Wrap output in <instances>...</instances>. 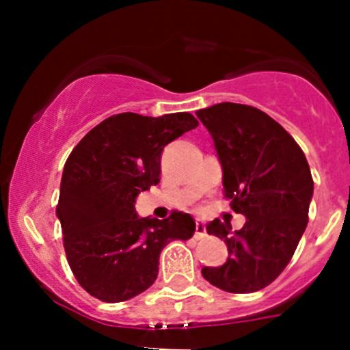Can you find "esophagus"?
Listing matches in <instances>:
<instances>
[{
  "label": "esophagus",
  "mask_w": 350,
  "mask_h": 350,
  "mask_svg": "<svg viewBox=\"0 0 350 350\" xmlns=\"http://www.w3.org/2000/svg\"><path fill=\"white\" fill-rule=\"evenodd\" d=\"M195 237H196V239H203V237H206V228H204V225L201 224L200 220L196 221V230H195Z\"/></svg>",
  "instance_id": "34e87169"
}]
</instances>
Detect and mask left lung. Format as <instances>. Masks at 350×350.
Returning <instances> with one entry per match:
<instances>
[{
    "label": "left lung",
    "mask_w": 350,
    "mask_h": 350,
    "mask_svg": "<svg viewBox=\"0 0 350 350\" xmlns=\"http://www.w3.org/2000/svg\"><path fill=\"white\" fill-rule=\"evenodd\" d=\"M196 115L213 137L225 198L247 217L234 234L220 220L208 225V234L227 243L228 259L201 274L224 291H259L283 273L308 224L310 165L296 140L260 109L218 103Z\"/></svg>",
    "instance_id": "obj_1"
}]
</instances>
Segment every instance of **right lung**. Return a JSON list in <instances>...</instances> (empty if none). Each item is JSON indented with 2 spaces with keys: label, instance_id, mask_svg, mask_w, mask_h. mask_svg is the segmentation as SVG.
<instances>
[{
  "label": "right lung",
  "instance_id": "right-lung-1",
  "mask_svg": "<svg viewBox=\"0 0 350 350\" xmlns=\"http://www.w3.org/2000/svg\"><path fill=\"white\" fill-rule=\"evenodd\" d=\"M191 113H118L86 133L67 157L55 208L66 257L77 283L107 303L126 301L154 284L159 256L171 241H188V213L139 218L135 198L159 183L161 154L196 129Z\"/></svg>",
  "mask_w": 350,
  "mask_h": 350
}]
</instances>
